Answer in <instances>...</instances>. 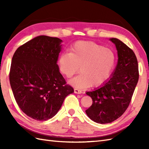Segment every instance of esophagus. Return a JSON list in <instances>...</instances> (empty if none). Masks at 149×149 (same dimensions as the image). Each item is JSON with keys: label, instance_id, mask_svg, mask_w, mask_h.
I'll return each instance as SVG.
<instances>
[{"label": "esophagus", "instance_id": "esophagus-1", "mask_svg": "<svg viewBox=\"0 0 149 149\" xmlns=\"http://www.w3.org/2000/svg\"><path fill=\"white\" fill-rule=\"evenodd\" d=\"M74 92H75V93L80 94V93H82V91H81V90H79V89H78V88H74Z\"/></svg>", "mask_w": 149, "mask_h": 149}]
</instances>
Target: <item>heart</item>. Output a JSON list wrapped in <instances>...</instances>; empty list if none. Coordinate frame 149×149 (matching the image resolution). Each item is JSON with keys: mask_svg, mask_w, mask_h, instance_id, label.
Segmentation results:
<instances>
[{"mask_svg": "<svg viewBox=\"0 0 149 149\" xmlns=\"http://www.w3.org/2000/svg\"><path fill=\"white\" fill-rule=\"evenodd\" d=\"M113 50L91 41H79L70 49L69 54L59 55V72L70 78L79 70L81 74L70 83L79 88L99 86L105 83L115 64Z\"/></svg>", "mask_w": 149, "mask_h": 149, "instance_id": "heart-1", "label": "heart"}]
</instances>
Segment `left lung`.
I'll return each mask as SVG.
<instances>
[{
  "instance_id": "obj_1",
  "label": "left lung",
  "mask_w": 149,
  "mask_h": 149,
  "mask_svg": "<svg viewBox=\"0 0 149 149\" xmlns=\"http://www.w3.org/2000/svg\"><path fill=\"white\" fill-rule=\"evenodd\" d=\"M110 40L115 44L118 51L115 70L102 86L86 92L93 103L86 113L93 121L99 123L112 122L124 113L139 79L138 60L133 50L118 39Z\"/></svg>"
}]
</instances>
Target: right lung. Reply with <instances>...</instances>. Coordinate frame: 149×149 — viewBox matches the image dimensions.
Returning a JSON list of instances; mask_svg holds the SVG:
<instances>
[{"instance_id":"1","label":"right lung","mask_w":149,"mask_h":149,"mask_svg":"<svg viewBox=\"0 0 149 149\" xmlns=\"http://www.w3.org/2000/svg\"><path fill=\"white\" fill-rule=\"evenodd\" d=\"M61 42L37 36L19 47L13 56L9 82L14 97L22 111L34 120L51 118L74 91L57 65Z\"/></svg>"}]
</instances>
